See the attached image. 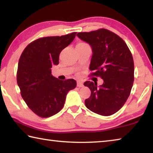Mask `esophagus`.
I'll list each match as a JSON object with an SVG mask.
<instances>
[{
  "label": "esophagus",
  "mask_w": 153,
  "mask_h": 153,
  "mask_svg": "<svg viewBox=\"0 0 153 153\" xmlns=\"http://www.w3.org/2000/svg\"><path fill=\"white\" fill-rule=\"evenodd\" d=\"M84 86V84H83V82L81 81H77V87H82Z\"/></svg>",
  "instance_id": "1"
}]
</instances>
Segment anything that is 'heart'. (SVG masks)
I'll list each match as a JSON object with an SVG mask.
<instances>
[{"instance_id": "1", "label": "heart", "mask_w": 153, "mask_h": 153, "mask_svg": "<svg viewBox=\"0 0 153 153\" xmlns=\"http://www.w3.org/2000/svg\"><path fill=\"white\" fill-rule=\"evenodd\" d=\"M80 43H83V42H80Z\"/></svg>"}]
</instances>
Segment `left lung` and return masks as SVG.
Listing matches in <instances>:
<instances>
[{"label": "left lung", "instance_id": "8db88e82", "mask_svg": "<svg viewBox=\"0 0 153 153\" xmlns=\"http://www.w3.org/2000/svg\"><path fill=\"white\" fill-rule=\"evenodd\" d=\"M77 36L92 47L90 70L95 72L90 76H100L104 81L99 87L97 82H84L91 91L85 105L98 115H113L123 107L130 94L134 80L132 55L122 38L105 28L79 32Z\"/></svg>", "mask_w": 153, "mask_h": 153}]
</instances>
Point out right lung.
<instances>
[{
  "label": "right lung",
  "instance_id": "right-lung-1",
  "mask_svg": "<svg viewBox=\"0 0 153 153\" xmlns=\"http://www.w3.org/2000/svg\"><path fill=\"white\" fill-rule=\"evenodd\" d=\"M77 32L38 38L28 45L18 63L17 82L27 107L40 117H51L63 108L67 94L76 87L74 79L59 80L51 74L59 55Z\"/></svg>",
  "mask_w": 153,
  "mask_h": 153
}]
</instances>
